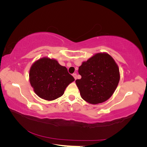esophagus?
I'll use <instances>...</instances> for the list:
<instances>
[{
  "mask_svg": "<svg viewBox=\"0 0 147 147\" xmlns=\"http://www.w3.org/2000/svg\"><path fill=\"white\" fill-rule=\"evenodd\" d=\"M73 77L74 78V79H76V76H77V74H76V73H74V74H73Z\"/></svg>",
  "mask_w": 147,
  "mask_h": 147,
  "instance_id": "34e87169",
  "label": "esophagus"
}]
</instances>
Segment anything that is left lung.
I'll return each mask as SVG.
<instances>
[{
	"instance_id": "obj_1",
	"label": "left lung",
	"mask_w": 147,
	"mask_h": 147,
	"mask_svg": "<svg viewBox=\"0 0 147 147\" xmlns=\"http://www.w3.org/2000/svg\"><path fill=\"white\" fill-rule=\"evenodd\" d=\"M81 79L76 80L81 97L93 104L111 97L118 86L120 74L117 65L107 53H98L79 67Z\"/></svg>"
}]
</instances>
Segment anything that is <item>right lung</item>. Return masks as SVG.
Instances as JSON below:
<instances>
[{"label":"right lung","instance_id":"1","mask_svg":"<svg viewBox=\"0 0 147 147\" xmlns=\"http://www.w3.org/2000/svg\"><path fill=\"white\" fill-rule=\"evenodd\" d=\"M29 77L35 93L47 100L60 97L69 84L74 80L65 67L48 58L39 59L32 65Z\"/></svg>","mask_w":147,"mask_h":147}]
</instances>
